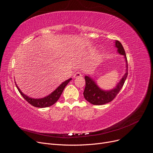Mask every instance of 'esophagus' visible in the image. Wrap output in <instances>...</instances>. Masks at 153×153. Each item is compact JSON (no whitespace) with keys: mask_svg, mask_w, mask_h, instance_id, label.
<instances>
[{"mask_svg":"<svg viewBox=\"0 0 153 153\" xmlns=\"http://www.w3.org/2000/svg\"><path fill=\"white\" fill-rule=\"evenodd\" d=\"M82 76V74L80 72H76L73 75V78H78V77H80Z\"/></svg>","mask_w":153,"mask_h":153,"instance_id":"34e87169","label":"esophagus"}]
</instances>
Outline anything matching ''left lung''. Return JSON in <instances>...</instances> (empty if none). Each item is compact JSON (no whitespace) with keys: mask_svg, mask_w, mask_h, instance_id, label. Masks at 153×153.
Returning <instances> with one entry per match:
<instances>
[{"mask_svg":"<svg viewBox=\"0 0 153 153\" xmlns=\"http://www.w3.org/2000/svg\"><path fill=\"white\" fill-rule=\"evenodd\" d=\"M115 47L117 48L118 53L124 56L126 62V72L116 86L112 89L104 90L100 88L95 80L89 75L85 76V87L84 91L85 99L92 105H101L112 101L121 91L128 76V62L126 53L122 44L119 41H115Z\"/></svg>","mask_w":153,"mask_h":153,"instance_id":"1","label":"left lung"}]
</instances>
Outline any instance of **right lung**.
Listing matches in <instances>:
<instances>
[{"label": "right lung", "mask_w": 153, "mask_h": 153, "mask_svg": "<svg viewBox=\"0 0 153 153\" xmlns=\"http://www.w3.org/2000/svg\"><path fill=\"white\" fill-rule=\"evenodd\" d=\"M71 79L72 78H69V79L64 81L56 89L53 91L52 93H50L49 95L41 98H32L24 94L19 89V87H18L16 82H15V84L18 91H19L21 95L24 97V98L27 101V102L29 103L32 106H35V107L45 108V107H48V106H52L54 103L57 102L58 100L59 99L60 96H61V94L62 93L64 88H65V87L67 85L68 83L71 80Z\"/></svg>", "instance_id": "1"}]
</instances>
